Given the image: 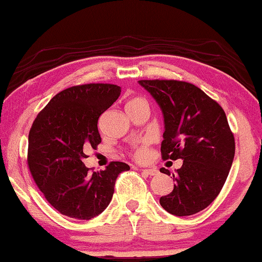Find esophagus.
Segmentation results:
<instances>
[{"label": "esophagus", "instance_id": "34e87169", "mask_svg": "<svg viewBox=\"0 0 262 262\" xmlns=\"http://www.w3.org/2000/svg\"><path fill=\"white\" fill-rule=\"evenodd\" d=\"M141 171L147 176H156L157 173H159V171H157L156 168H146V169H141Z\"/></svg>", "mask_w": 262, "mask_h": 262}]
</instances>
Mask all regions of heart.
<instances>
[{
  "label": "heart",
  "instance_id": "heart-1",
  "mask_svg": "<svg viewBox=\"0 0 262 262\" xmlns=\"http://www.w3.org/2000/svg\"><path fill=\"white\" fill-rule=\"evenodd\" d=\"M137 103H146L143 99H139V97H135V99H132L128 101L127 105H137ZM133 156L134 159H137L138 161H144V160L147 159L149 156V147H147L146 141H141L139 145L134 147L133 150Z\"/></svg>",
  "mask_w": 262,
  "mask_h": 262
}]
</instances>
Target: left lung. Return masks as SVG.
Masks as SVG:
<instances>
[{"label": "left lung", "instance_id": "obj_1", "mask_svg": "<svg viewBox=\"0 0 262 262\" xmlns=\"http://www.w3.org/2000/svg\"><path fill=\"white\" fill-rule=\"evenodd\" d=\"M156 100L165 122L163 160H183L172 173V193L160 204L174 216H190L216 199L234 159V137L226 113L195 85L179 80H139ZM162 173L171 176L168 169Z\"/></svg>", "mask_w": 262, "mask_h": 262}]
</instances>
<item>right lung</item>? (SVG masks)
Wrapping results in <instances>:
<instances>
[{
    "instance_id": "right-lung-1",
    "label": "right lung",
    "mask_w": 262,
    "mask_h": 262,
    "mask_svg": "<svg viewBox=\"0 0 262 262\" xmlns=\"http://www.w3.org/2000/svg\"><path fill=\"white\" fill-rule=\"evenodd\" d=\"M121 95L113 84H84L53 96L29 132L28 166L46 200L62 215L90 220L108 206L119 173L130 167L111 162L89 172L84 150L101 143L97 121Z\"/></svg>"
}]
</instances>
